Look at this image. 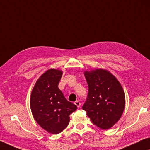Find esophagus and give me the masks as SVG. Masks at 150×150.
Listing matches in <instances>:
<instances>
[{"instance_id": "obj_1", "label": "esophagus", "mask_w": 150, "mask_h": 150, "mask_svg": "<svg viewBox=\"0 0 150 150\" xmlns=\"http://www.w3.org/2000/svg\"><path fill=\"white\" fill-rule=\"evenodd\" d=\"M74 104L76 105L78 107H80V105H81V104H80V101H78V100H76L74 102Z\"/></svg>"}]
</instances>
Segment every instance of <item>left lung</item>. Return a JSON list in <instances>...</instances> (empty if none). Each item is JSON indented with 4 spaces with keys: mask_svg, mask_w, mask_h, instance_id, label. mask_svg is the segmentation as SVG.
<instances>
[{
    "mask_svg": "<svg viewBox=\"0 0 150 150\" xmlns=\"http://www.w3.org/2000/svg\"><path fill=\"white\" fill-rule=\"evenodd\" d=\"M88 87L82 106L94 125L108 129L121 118L125 105V94L118 80L103 69L84 73Z\"/></svg>",
    "mask_w": 150,
    "mask_h": 150,
    "instance_id": "left-lung-1",
    "label": "left lung"
}]
</instances>
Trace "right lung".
Returning <instances> with one entry per match:
<instances>
[{"label":"right lung","instance_id":"add662e5","mask_svg":"<svg viewBox=\"0 0 150 150\" xmlns=\"http://www.w3.org/2000/svg\"><path fill=\"white\" fill-rule=\"evenodd\" d=\"M62 76L60 70L50 69L38 80L33 87L30 106L34 119L43 129L57 134L70 122V115L76 105L68 101L58 88Z\"/></svg>","mask_w":150,"mask_h":150}]
</instances>
